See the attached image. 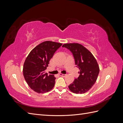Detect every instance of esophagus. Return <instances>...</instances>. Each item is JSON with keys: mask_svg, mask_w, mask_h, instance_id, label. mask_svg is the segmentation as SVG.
<instances>
[{"mask_svg": "<svg viewBox=\"0 0 123 123\" xmlns=\"http://www.w3.org/2000/svg\"><path fill=\"white\" fill-rule=\"evenodd\" d=\"M59 75L62 77H65L67 76V74H62V73H59Z\"/></svg>", "mask_w": 123, "mask_h": 123, "instance_id": "esophagus-1", "label": "esophagus"}]
</instances>
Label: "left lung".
Segmentation results:
<instances>
[{
  "label": "left lung",
  "instance_id": "left-lung-1",
  "mask_svg": "<svg viewBox=\"0 0 123 123\" xmlns=\"http://www.w3.org/2000/svg\"><path fill=\"white\" fill-rule=\"evenodd\" d=\"M62 47L72 52L75 65L80 70V76L68 86L70 90L76 94L85 93L92 88L98 79L99 72L98 63L91 52L82 44L65 43Z\"/></svg>",
  "mask_w": 123,
  "mask_h": 123
}]
</instances>
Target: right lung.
Here are the masks:
<instances>
[{"label": "right lung", "mask_w": 123, "mask_h": 123, "mask_svg": "<svg viewBox=\"0 0 123 123\" xmlns=\"http://www.w3.org/2000/svg\"><path fill=\"white\" fill-rule=\"evenodd\" d=\"M62 45V43L45 41L33 49L26 58L23 66V74L26 82L33 91L43 93L54 87V75H48L44 70L55 51Z\"/></svg>", "instance_id": "1"}]
</instances>
